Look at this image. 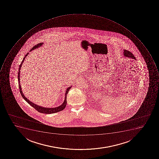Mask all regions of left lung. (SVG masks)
<instances>
[{"mask_svg":"<svg viewBox=\"0 0 159 159\" xmlns=\"http://www.w3.org/2000/svg\"><path fill=\"white\" fill-rule=\"evenodd\" d=\"M124 56L126 57L131 58V59H136L135 57H134V55H133L131 52L129 51H128V50H124Z\"/></svg>","mask_w":159,"mask_h":159,"instance_id":"1","label":"left lung"}]
</instances>
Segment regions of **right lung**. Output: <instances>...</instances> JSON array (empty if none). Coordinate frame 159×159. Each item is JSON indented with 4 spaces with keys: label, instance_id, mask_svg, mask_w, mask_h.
<instances>
[{
    "label": "right lung",
    "instance_id": "add662e5",
    "mask_svg": "<svg viewBox=\"0 0 159 159\" xmlns=\"http://www.w3.org/2000/svg\"><path fill=\"white\" fill-rule=\"evenodd\" d=\"M43 44V43H40L39 44L35 45V46H34L30 50V52L32 50H33L34 49H36L37 48L41 46ZM28 54H29V52H28L26 55H25L24 58L23 59L21 63L20 66H19V70H18L19 71H18V84H19V90H20V93L21 94V96H22L23 98L25 99V101L27 102L30 105H31L34 108H35L37 111L39 112L45 113V114H52V113L58 112L61 111H62V110H64V108L66 107V103H67L66 102V96H67V94H68L69 90H70V88H71L70 86L67 89H66L65 94V100H64L63 103L62 104L61 106H59V107H57L56 108H45L40 107V106H38V105L35 104L34 103L32 102L31 101H29V100L27 99V98H25V96H24V94H23V93H22L21 86V85H20V70H21V68L22 65L23 64V62L24 61L25 58L28 55Z\"/></svg>",
    "mask_w": 159,
    "mask_h": 159
}]
</instances>
